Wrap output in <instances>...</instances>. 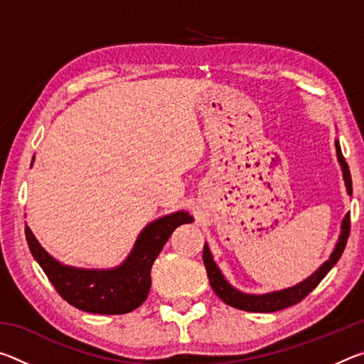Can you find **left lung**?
I'll return each mask as SVG.
<instances>
[{"label":"left lung","mask_w":364,"mask_h":364,"mask_svg":"<svg viewBox=\"0 0 364 364\" xmlns=\"http://www.w3.org/2000/svg\"><path fill=\"white\" fill-rule=\"evenodd\" d=\"M336 149H337V159L338 164L342 167V175H343V181H345V188H347L348 196H352V176H350V170L348 165L345 162V157L342 156L341 151V144L338 141H336ZM350 234V213L345 215V218L342 221L341 226V236H338V241L336 244L334 250L329 257V260H326L321 267H319L315 273H313L310 278H306L305 281L299 282L292 287L282 289V291H276V292H268V294H260V295H254V294H244L237 289H234L230 282L225 279V276L221 274L220 268L217 267V263L213 262V257L210 254V249L208 245H204V254H202V258H204V264L207 269V276L208 281H210V286L215 291V294L225 301L226 305L237 308V310H244V311H254V313H271V311H278V310H284L287 306H292L299 301L304 300L308 294H310L313 289H315L319 282L323 281L326 274L329 273L331 268L338 262L342 252L347 245V239Z\"/></svg>","instance_id":"8db88e82"}]
</instances>
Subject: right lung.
Listing matches in <instances>:
<instances>
[{
  "instance_id": "1",
  "label": "right lung",
  "mask_w": 364,
  "mask_h": 364,
  "mask_svg": "<svg viewBox=\"0 0 364 364\" xmlns=\"http://www.w3.org/2000/svg\"><path fill=\"white\" fill-rule=\"evenodd\" d=\"M184 210L170 213L147 225L120 267L110 269L73 268L59 263L36 241L26 226L30 252L58 294L78 310L97 315H123L138 308L151 289V268L178 226L191 223Z\"/></svg>"
}]
</instances>
